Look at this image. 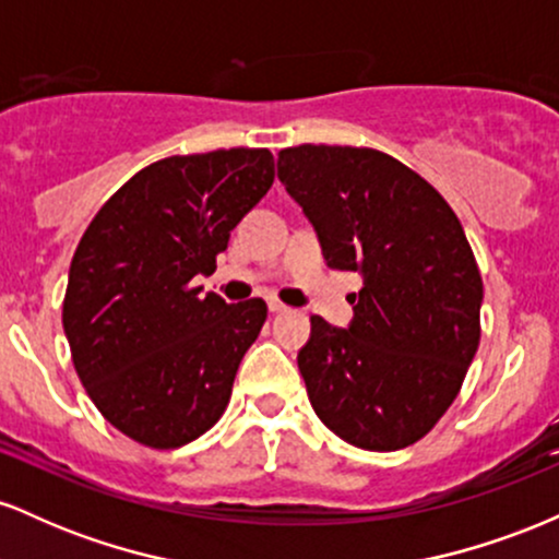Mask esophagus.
Here are the masks:
<instances>
[{"instance_id": "1", "label": "esophagus", "mask_w": 559, "mask_h": 559, "mask_svg": "<svg viewBox=\"0 0 559 559\" xmlns=\"http://www.w3.org/2000/svg\"><path fill=\"white\" fill-rule=\"evenodd\" d=\"M267 310H271L273 316H278V312H286L288 307L284 305V301H278V299H271V301H267Z\"/></svg>"}]
</instances>
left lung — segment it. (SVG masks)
I'll list each match as a JSON object with an SVG mask.
<instances>
[{
	"label": "left lung",
	"mask_w": 559,
	"mask_h": 559,
	"mask_svg": "<svg viewBox=\"0 0 559 559\" xmlns=\"http://www.w3.org/2000/svg\"><path fill=\"white\" fill-rule=\"evenodd\" d=\"M278 178L336 271L362 273L355 320L312 316L297 362L312 409L346 444L394 452L457 400L480 342L478 262L447 199L386 152L299 144Z\"/></svg>",
	"instance_id": "8db88e82"
}]
</instances>
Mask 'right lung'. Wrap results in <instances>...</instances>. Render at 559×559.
Instances as JSON below:
<instances>
[{
	"instance_id": "add662e5",
	"label": "right lung",
	"mask_w": 559,
	"mask_h": 559,
	"mask_svg": "<svg viewBox=\"0 0 559 559\" xmlns=\"http://www.w3.org/2000/svg\"><path fill=\"white\" fill-rule=\"evenodd\" d=\"M267 150H215L146 165L102 204L70 262L62 325L75 373L105 420L152 449L194 441L226 413L236 370L267 318L191 286L273 186Z\"/></svg>"
}]
</instances>
